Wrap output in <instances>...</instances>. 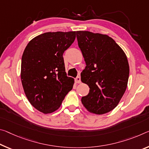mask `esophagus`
<instances>
[{
    "label": "esophagus",
    "mask_w": 149,
    "mask_h": 149,
    "mask_svg": "<svg viewBox=\"0 0 149 149\" xmlns=\"http://www.w3.org/2000/svg\"><path fill=\"white\" fill-rule=\"evenodd\" d=\"M75 82H76L77 84H80V83H81V78H80L79 76L77 77L76 78H75Z\"/></svg>",
    "instance_id": "esophagus-1"
}]
</instances>
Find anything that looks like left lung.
I'll return each instance as SVG.
<instances>
[{
	"label": "left lung",
	"mask_w": 149,
	"mask_h": 149,
	"mask_svg": "<svg viewBox=\"0 0 149 149\" xmlns=\"http://www.w3.org/2000/svg\"><path fill=\"white\" fill-rule=\"evenodd\" d=\"M86 62L81 80L89 87L81 103L89 112L103 115L117 107L126 91L129 65L125 53L108 35L77 31Z\"/></svg>",
	"instance_id": "obj_1"
}]
</instances>
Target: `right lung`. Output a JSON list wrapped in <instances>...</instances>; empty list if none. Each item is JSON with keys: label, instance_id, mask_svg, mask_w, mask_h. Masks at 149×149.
<instances>
[{"label": "right lung", "instance_id": "1", "mask_svg": "<svg viewBox=\"0 0 149 149\" xmlns=\"http://www.w3.org/2000/svg\"><path fill=\"white\" fill-rule=\"evenodd\" d=\"M76 32H46L32 39L24 51L20 77L30 104L48 114L58 110L74 84L65 71L63 54Z\"/></svg>", "mask_w": 149, "mask_h": 149}]
</instances>
